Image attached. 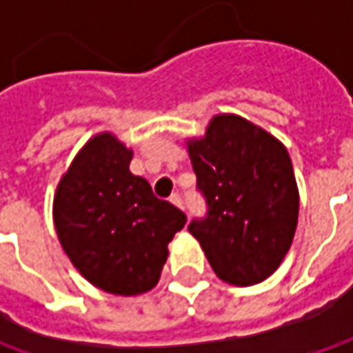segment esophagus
Segmentation results:
<instances>
[{
	"label": "esophagus",
	"instance_id": "34e87169",
	"mask_svg": "<svg viewBox=\"0 0 353 353\" xmlns=\"http://www.w3.org/2000/svg\"><path fill=\"white\" fill-rule=\"evenodd\" d=\"M169 200L174 204V206H176V208H181V210H183V198H181V194H176V192H174Z\"/></svg>",
	"mask_w": 353,
	"mask_h": 353
}]
</instances>
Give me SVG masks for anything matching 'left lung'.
Returning a JSON list of instances; mask_svg holds the SVG:
<instances>
[{"label":"left lung","instance_id":"1","mask_svg":"<svg viewBox=\"0 0 353 353\" xmlns=\"http://www.w3.org/2000/svg\"><path fill=\"white\" fill-rule=\"evenodd\" d=\"M186 151L208 204L188 232L224 283H261L283 263L299 222L287 147L245 117L218 114L202 137L186 139Z\"/></svg>","mask_w":353,"mask_h":353}]
</instances>
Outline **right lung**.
Here are the masks:
<instances>
[{
	"label": "right lung",
	"instance_id": "1",
	"mask_svg": "<svg viewBox=\"0 0 353 353\" xmlns=\"http://www.w3.org/2000/svg\"><path fill=\"white\" fill-rule=\"evenodd\" d=\"M133 151L96 133L61 176L52 222L62 250L94 287L119 296L151 291L186 216L129 170Z\"/></svg>",
	"mask_w": 353,
	"mask_h": 353
}]
</instances>
